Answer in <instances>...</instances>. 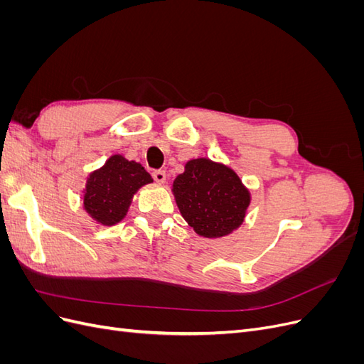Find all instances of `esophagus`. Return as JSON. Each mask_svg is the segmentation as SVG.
Here are the masks:
<instances>
[{"instance_id": "34e87169", "label": "esophagus", "mask_w": 364, "mask_h": 364, "mask_svg": "<svg viewBox=\"0 0 364 364\" xmlns=\"http://www.w3.org/2000/svg\"><path fill=\"white\" fill-rule=\"evenodd\" d=\"M151 176H153V179H155V182H158V183H164V182H165V178H167V174H165L164 170L153 171Z\"/></svg>"}]
</instances>
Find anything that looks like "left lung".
Masks as SVG:
<instances>
[{
    "label": "left lung",
    "instance_id": "left-lung-1",
    "mask_svg": "<svg viewBox=\"0 0 364 364\" xmlns=\"http://www.w3.org/2000/svg\"><path fill=\"white\" fill-rule=\"evenodd\" d=\"M173 194L182 217L197 234L218 238L243 223L250 194L234 170L206 158L185 164L173 182Z\"/></svg>",
    "mask_w": 364,
    "mask_h": 364
}]
</instances>
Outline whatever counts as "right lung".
I'll return each mask as SVG.
<instances>
[{
  "label": "right lung",
  "mask_w": 364,
  "mask_h": 364,
  "mask_svg": "<svg viewBox=\"0 0 364 364\" xmlns=\"http://www.w3.org/2000/svg\"><path fill=\"white\" fill-rule=\"evenodd\" d=\"M150 182L151 176L141 164L114 155L87 178L83 206L98 223L112 226L124 218L134 194Z\"/></svg>",
  "instance_id": "right-lung-1"
}]
</instances>
